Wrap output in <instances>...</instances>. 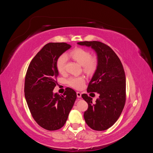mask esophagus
I'll use <instances>...</instances> for the list:
<instances>
[{"label":"esophagus","instance_id":"esophagus-1","mask_svg":"<svg viewBox=\"0 0 153 153\" xmlns=\"http://www.w3.org/2000/svg\"><path fill=\"white\" fill-rule=\"evenodd\" d=\"M76 96H77V98H81V96H82V94L80 93V92H76Z\"/></svg>","mask_w":153,"mask_h":153}]
</instances>
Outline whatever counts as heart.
<instances>
[{
	"label": "heart",
	"instance_id": "heart-1",
	"mask_svg": "<svg viewBox=\"0 0 153 153\" xmlns=\"http://www.w3.org/2000/svg\"><path fill=\"white\" fill-rule=\"evenodd\" d=\"M69 56L83 66L84 70L87 73H92L98 66V59L96 57H91L89 51L81 48L73 50L69 53ZM68 60L66 55L62 54L57 61V68L60 73H65L66 64ZM68 84L76 89H81L85 84V78L83 76L71 77L68 80Z\"/></svg>",
	"mask_w": 153,
	"mask_h": 153
}]
</instances>
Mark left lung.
I'll return each instance as SVG.
<instances>
[{
  "label": "left lung",
  "mask_w": 153,
  "mask_h": 153,
  "mask_svg": "<svg viewBox=\"0 0 153 153\" xmlns=\"http://www.w3.org/2000/svg\"><path fill=\"white\" fill-rule=\"evenodd\" d=\"M93 49L97 55L98 66L88 85V92L99 94L92 103L86 94L82 98L88 103L84 119L91 128L103 131L110 128L121 115L126 101V76L123 64L112 49L100 41L77 43Z\"/></svg>",
  "instance_id": "obj_1"
}]
</instances>
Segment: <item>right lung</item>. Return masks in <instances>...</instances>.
Instances as JSON below:
<instances>
[{
  "instance_id": "add662e5",
  "label": "right lung",
  "mask_w": 153,
  "mask_h": 153,
  "mask_svg": "<svg viewBox=\"0 0 153 153\" xmlns=\"http://www.w3.org/2000/svg\"><path fill=\"white\" fill-rule=\"evenodd\" d=\"M66 43H49L36 55L27 69L24 92L27 105L36 122L49 131L66 123L76 99V93L67 87L63 95L53 93L59 75L58 58L70 48Z\"/></svg>"
}]
</instances>
